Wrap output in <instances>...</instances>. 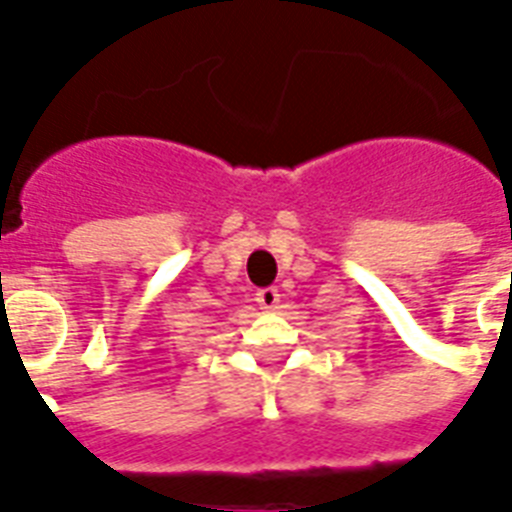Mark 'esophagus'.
Listing matches in <instances>:
<instances>
[{
	"mask_svg": "<svg viewBox=\"0 0 512 512\" xmlns=\"http://www.w3.org/2000/svg\"><path fill=\"white\" fill-rule=\"evenodd\" d=\"M256 303H259L264 311H274L277 303H280V290H277V287H264V290L256 293Z\"/></svg>",
	"mask_w": 512,
	"mask_h": 512,
	"instance_id": "esophagus-1",
	"label": "esophagus"
}]
</instances>
